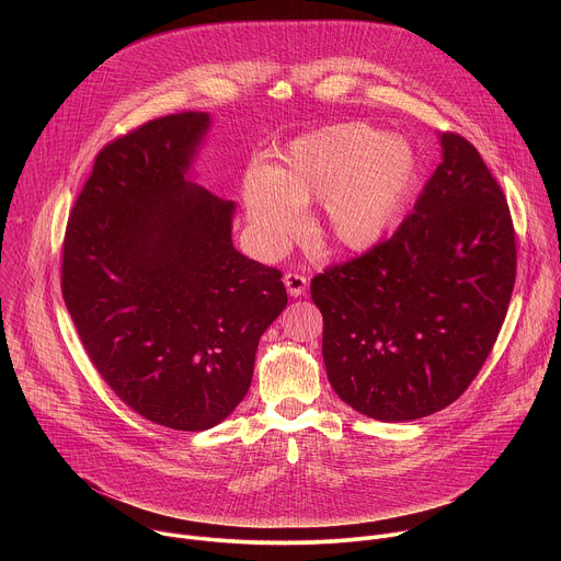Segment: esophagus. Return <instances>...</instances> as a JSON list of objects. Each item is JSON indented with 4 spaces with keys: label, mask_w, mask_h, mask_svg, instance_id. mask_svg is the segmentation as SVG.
I'll list each match as a JSON object with an SVG mask.
<instances>
[{
    "label": "esophagus",
    "mask_w": 561,
    "mask_h": 561,
    "mask_svg": "<svg viewBox=\"0 0 561 561\" xmlns=\"http://www.w3.org/2000/svg\"><path fill=\"white\" fill-rule=\"evenodd\" d=\"M284 286L290 293V297H301L306 293L308 279L304 275H299V273H286L284 275Z\"/></svg>",
    "instance_id": "1"
}]
</instances>
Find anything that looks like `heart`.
<instances>
[{
    "label": "heart",
    "instance_id": "1",
    "mask_svg": "<svg viewBox=\"0 0 561 561\" xmlns=\"http://www.w3.org/2000/svg\"><path fill=\"white\" fill-rule=\"evenodd\" d=\"M420 164L399 135L366 124H337L297 137L277 169L255 164L244 202L260 247L282 253L304 228V206L322 202V230L348 253L375 249L404 210Z\"/></svg>",
    "mask_w": 561,
    "mask_h": 561
}]
</instances>
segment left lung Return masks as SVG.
Returning a JSON list of instances; mask_svg holds the SVG:
<instances>
[{
    "mask_svg": "<svg viewBox=\"0 0 561 561\" xmlns=\"http://www.w3.org/2000/svg\"><path fill=\"white\" fill-rule=\"evenodd\" d=\"M439 139L442 164L402 226L310 284L331 386L379 422L453 404L493 351L515 286L502 186L468 139Z\"/></svg>",
    "mask_w": 561,
    "mask_h": 561,
    "instance_id": "obj_1",
    "label": "left lung"
}]
</instances>
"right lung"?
<instances>
[{"label":"right lung","instance_id":"1","mask_svg":"<svg viewBox=\"0 0 561 561\" xmlns=\"http://www.w3.org/2000/svg\"><path fill=\"white\" fill-rule=\"evenodd\" d=\"M208 126L186 111L108 141L61 249V295L93 366L128 409L173 431L234 411L288 301L282 271L234 251V202L184 180Z\"/></svg>","mask_w":561,"mask_h":561}]
</instances>
